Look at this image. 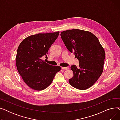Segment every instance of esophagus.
<instances>
[{
	"mask_svg": "<svg viewBox=\"0 0 120 120\" xmlns=\"http://www.w3.org/2000/svg\"><path fill=\"white\" fill-rule=\"evenodd\" d=\"M61 68L62 69H63V70H67L68 68V67H61Z\"/></svg>",
	"mask_w": 120,
	"mask_h": 120,
	"instance_id": "esophagus-1",
	"label": "esophagus"
}]
</instances>
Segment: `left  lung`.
<instances>
[{
    "label": "left lung",
    "instance_id": "obj_1",
    "mask_svg": "<svg viewBox=\"0 0 120 120\" xmlns=\"http://www.w3.org/2000/svg\"><path fill=\"white\" fill-rule=\"evenodd\" d=\"M61 38L68 49L79 60V66L71 67L73 76L70 85L80 90L89 89L103 71L105 52L97 37L90 31L79 29L62 31Z\"/></svg>",
    "mask_w": 120,
    "mask_h": 120
}]
</instances>
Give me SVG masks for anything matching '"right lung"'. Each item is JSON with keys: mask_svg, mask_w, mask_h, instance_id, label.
Segmentation results:
<instances>
[{"mask_svg": "<svg viewBox=\"0 0 120 120\" xmlns=\"http://www.w3.org/2000/svg\"><path fill=\"white\" fill-rule=\"evenodd\" d=\"M59 31L38 34L25 38L19 45L16 56L17 71L24 82L31 89L42 90L49 86L60 66H52L41 59L47 57L48 50Z\"/></svg>", "mask_w": 120, "mask_h": 120, "instance_id": "right-lung-1", "label": "right lung"}]
</instances>
